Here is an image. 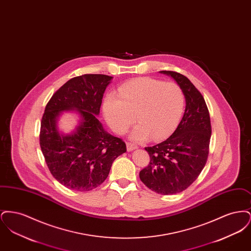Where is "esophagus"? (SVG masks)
<instances>
[{
    "mask_svg": "<svg viewBox=\"0 0 251 251\" xmlns=\"http://www.w3.org/2000/svg\"><path fill=\"white\" fill-rule=\"evenodd\" d=\"M126 146H127V151H131L135 149H137V146L134 144L131 143V142H126Z\"/></svg>",
    "mask_w": 251,
    "mask_h": 251,
    "instance_id": "1",
    "label": "esophagus"
}]
</instances>
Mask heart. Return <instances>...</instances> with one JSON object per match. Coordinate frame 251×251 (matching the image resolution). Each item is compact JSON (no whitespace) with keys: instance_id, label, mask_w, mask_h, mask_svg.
Returning a JSON list of instances; mask_svg holds the SVG:
<instances>
[{"instance_id":"1","label":"heart","mask_w":251,"mask_h":251,"mask_svg":"<svg viewBox=\"0 0 251 251\" xmlns=\"http://www.w3.org/2000/svg\"><path fill=\"white\" fill-rule=\"evenodd\" d=\"M184 107V95L179 84L151 77H139L121 84L118 95L108 94L102 112L109 127L122 134L135 120L139 123L131 138L160 140L177 128Z\"/></svg>"}]
</instances>
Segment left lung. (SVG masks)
Listing matches in <instances>:
<instances>
[{
	"mask_svg": "<svg viewBox=\"0 0 251 251\" xmlns=\"http://www.w3.org/2000/svg\"><path fill=\"white\" fill-rule=\"evenodd\" d=\"M182 89L185 111L177 129L167 140L145 150L150 164L139 177L151 190L162 195L184 191L198 179L209 154L212 133L209 110L201 93L179 72L162 71Z\"/></svg>",
	"mask_w": 251,
	"mask_h": 251,
	"instance_id": "8db88e82",
	"label": "left lung"
}]
</instances>
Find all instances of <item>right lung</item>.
Segmentation results:
<instances>
[{
    "mask_svg": "<svg viewBox=\"0 0 251 251\" xmlns=\"http://www.w3.org/2000/svg\"><path fill=\"white\" fill-rule=\"evenodd\" d=\"M113 77L84 74L63 84L43 114L39 144L51 175L75 191H90L108 177L113 162L126 152V144L104 131L97 119L106 86ZM76 109L81 123L72 135L60 134L57 120L63 110Z\"/></svg>",
    "mask_w": 251,
    "mask_h": 251,
    "instance_id": "right-lung-1",
    "label": "right lung"
}]
</instances>
